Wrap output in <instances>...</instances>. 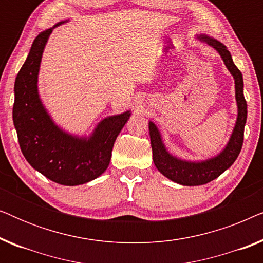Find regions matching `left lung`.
<instances>
[{
    "mask_svg": "<svg viewBox=\"0 0 263 263\" xmlns=\"http://www.w3.org/2000/svg\"><path fill=\"white\" fill-rule=\"evenodd\" d=\"M195 38L212 46L219 53L230 74L232 75L235 80L237 118L235 127L224 148L217 156L203 160L183 159L168 152L160 130L152 121L148 122L153 163L158 171L166 178L171 179L172 182L188 186L202 185L213 181L235 163L242 149L244 125H246L248 114L247 102L243 95V75L233 63L231 53L228 48L222 43L207 34H196Z\"/></svg>",
    "mask_w": 263,
    "mask_h": 263,
    "instance_id": "1",
    "label": "left lung"
}]
</instances>
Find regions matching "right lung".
<instances>
[{
  "label": "right lung",
  "mask_w": 263,
  "mask_h": 263,
  "mask_svg": "<svg viewBox=\"0 0 263 263\" xmlns=\"http://www.w3.org/2000/svg\"><path fill=\"white\" fill-rule=\"evenodd\" d=\"M55 26L41 32L14 84L13 122L28 164L62 185H80L98 178L110 164L114 143L132 111L103 118L89 136L70 134L59 127L43 104L38 77L45 45Z\"/></svg>",
  "instance_id": "add662e5"
}]
</instances>
